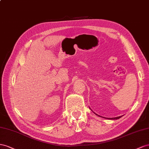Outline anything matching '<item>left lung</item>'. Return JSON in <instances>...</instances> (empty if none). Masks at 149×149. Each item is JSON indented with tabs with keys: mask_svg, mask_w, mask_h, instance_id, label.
Returning a JSON list of instances; mask_svg holds the SVG:
<instances>
[{
	"mask_svg": "<svg viewBox=\"0 0 149 149\" xmlns=\"http://www.w3.org/2000/svg\"><path fill=\"white\" fill-rule=\"evenodd\" d=\"M96 114V113H95ZM97 115V116H98V115H97V114H96ZM120 117H122V116H119V117H114V118H108V119H112V120H114V119H118V118H120Z\"/></svg>",
	"mask_w": 149,
	"mask_h": 149,
	"instance_id": "left-lung-1",
	"label": "left lung"
}]
</instances>
